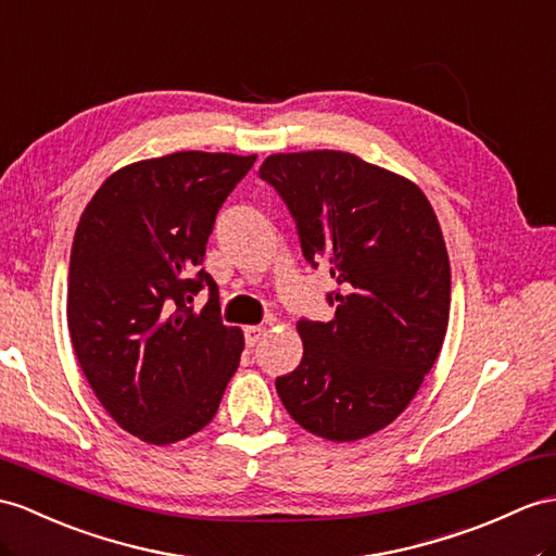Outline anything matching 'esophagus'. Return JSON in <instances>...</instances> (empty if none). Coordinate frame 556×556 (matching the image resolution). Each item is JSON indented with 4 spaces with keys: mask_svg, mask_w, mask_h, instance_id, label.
<instances>
[{
    "mask_svg": "<svg viewBox=\"0 0 556 556\" xmlns=\"http://www.w3.org/2000/svg\"><path fill=\"white\" fill-rule=\"evenodd\" d=\"M264 334H266L264 325H250V328H245V344L256 346Z\"/></svg>",
    "mask_w": 556,
    "mask_h": 556,
    "instance_id": "esophagus-1",
    "label": "esophagus"
}]
</instances>
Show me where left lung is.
<instances>
[{
    "label": "left lung",
    "instance_id": "obj_1",
    "mask_svg": "<svg viewBox=\"0 0 556 556\" xmlns=\"http://www.w3.org/2000/svg\"><path fill=\"white\" fill-rule=\"evenodd\" d=\"M260 176L286 200L306 262H328L340 286L332 320L296 323L304 356L278 396L311 434L370 437L408 408L448 330L437 214L413 181L342 151L268 155Z\"/></svg>",
    "mask_w": 556,
    "mask_h": 556
}]
</instances>
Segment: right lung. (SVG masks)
Wrapping results in <instances>:
<instances>
[{"mask_svg":"<svg viewBox=\"0 0 556 556\" xmlns=\"http://www.w3.org/2000/svg\"><path fill=\"white\" fill-rule=\"evenodd\" d=\"M256 155L181 151L108 176L79 216L67 270V330L115 422L167 445L212 422L238 370L242 330L219 316L202 268L216 212ZM207 287L200 315L192 296Z\"/></svg>","mask_w":556,"mask_h":556,"instance_id":"1","label":"right lung"}]
</instances>
